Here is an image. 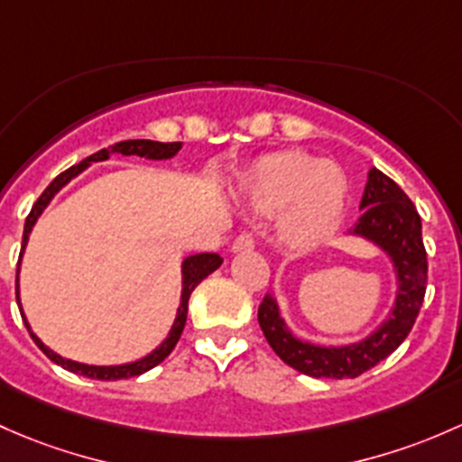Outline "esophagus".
I'll return each mask as SVG.
<instances>
[{"label":"esophagus","mask_w":462,"mask_h":462,"mask_svg":"<svg viewBox=\"0 0 462 462\" xmlns=\"http://www.w3.org/2000/svg\"><path fill=\"white\" fill-rule=\"evenodd\" d=\"M254 246H255L254 237H251L249 233H242V236H237L236 240H233L231 251H233V254H242V251H251Z\"/></svg>","instance_id":"obj_1"}]
</instances>
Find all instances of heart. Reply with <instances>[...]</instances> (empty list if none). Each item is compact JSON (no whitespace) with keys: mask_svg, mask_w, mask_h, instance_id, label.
Returning a JSON list of instances; mask_svg holds the SVG:
<instances>
[{"mask_svg":"<svg viewBox=\"0 0 462 462\" xmlns=\"http://www.w3.org/2000/svg\"><path fill=\"white\" fill-rule=\"evenodd\" d=\"M236 191L251 211L275 213V236L284 249L307 254L337 231L349 184L334 160L282 149L251 160L237 173Z\"/></svg>","mask_w":462,"mask_h":462,"instance_id":"b5f03b06","label":"heart"}]
</instances>
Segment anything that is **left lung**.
I'll list each match as a JSON object with an SVG mask.
<instances>
[{
    "label": "left lung",
    "mask_w": 462,
    "mask_h": 462,
    "mask_svg": "<svg viewBox=\"0 0 462 462\" xmlns=\"http://www.w3.org/2000/svg\"><path fill=\"white\" fill-rule=\"evenodd\" d=\"M360 208L363 213L346 236L360 237L383 251L396 278L392 309L374 331L349 345H316L289 329L273 293H266L258 309L260 329L271 349L289 367L311 378H356L375 367L409 336L425 298L427 254L422 222L411 199L392 178L369 169Z\"/></svg>",
    "instance_id": "obj_1"
}]
</instances>
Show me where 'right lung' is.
<instances>
[{"mask_svg": "<svg viewBox=\"0 0 462 462\" xmlns=\"http://www.w3.org/2000/svg\"><path fill=\"white\" fill-rule=\"evenodd\" d=\"M182 149V142H155V140H126V142H117L116 146L111 149H102L97 153H93L90 158L82 160L78 166H70L69 171H64L61 175H57L53 182L46 187V191L37 198V202L32 204L31 213L26 217V225H23V237H22V254H19V263H17V304H19V311H22L23 318V325H26L28 334H31L35 345L53 360L55 365L60 367L69 369V372L79 374V375H87V378H95V380H122V378H133V375H142L149 369H153L155 365H160L166 356L173 351V346L178 345L180 336H182L184 325H187V311H189V298H191L193 289L202 282L207 275H211L217 266L222 264V258L217 254H196V255H189V258L182 260L180 264V273H182V291H180V307L178 313H175V320L171 325L169 336L155 346L151 354L142 356V358L133 360V363H125V365H87V363H78V360H70L60 356L57 351L46 346L44 342L40 340V336L31 329V322L26 320V313L22 309V300H19V271H22V258H23V251H26L28 245V237H31V231L35 229L37 220H40L42 213L46 211V207L51 204L57 193L70 182V180L78 178L79 173L88 169L90 164L95 162H106L111 160V155H117V158H131V155H137V158H144V160H171L180 153Z\"/></svg>", "mask_w": 462, "mask_h": 462, "instance_id": "add662e5", "label": "right lung"}]
</instances>
